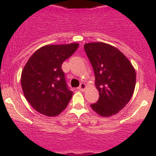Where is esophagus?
I'll use <instances>...</instances> for the list:
<instances>
[{
    "instance_id": "1",
    "label": "esophagus",
    "mask_w": 156,
    "mask_h": 156,
    "mask_svg": "<svg viewBox=\"0 0 156 156\" xmlns=\"http://www.w3.org/2000/svg\"><path fill=\"white\" fill-rule=\"evenodd\" d=\"M87 88V85H86L85 83H81L80 86H79V87H78V89L80 90H84Z\"/></svg>"
}]
</instances>
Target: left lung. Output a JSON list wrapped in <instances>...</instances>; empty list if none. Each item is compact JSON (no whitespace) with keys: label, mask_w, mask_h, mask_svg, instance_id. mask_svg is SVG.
Returning <instances> with one entry per match:
<instances>
[{"label":"left lung","mask_w":156,"mask_h":156,"mask_svg":"<svg viewBox=\"0 0 156 156\" xmlns=\"http://www.w3.org/2000/svg\"><path fill=\"white\" fill-rule=\"evenodd\" d=\"M84 49L95 73L100 97L91 108L102 116L121 111L130 100L135 88V69L116 48L104 43H88Z\"/></svg>","instance_id":"8db88e82"}]
</instances>
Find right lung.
I'll list each match as a JSON object with an SVG mask.
<instances>
[{"label": "right lung", "mask_w": 156, "mask_h": 156, "mask_svg": "<svg viewBox=\"0 0 156 156\" xmlns=\"http://www.w3.org/2000/svg\"><path fill=\"white\" fill-rule=\"evenodd\" d=\"M78 44L46 45L35 51L24 66L21 85L26 99L40 113L57 116L66 108L73 91L66 83L61 69Z\"/></svg>", "instance_id": "add662e5"}]
</instances>
